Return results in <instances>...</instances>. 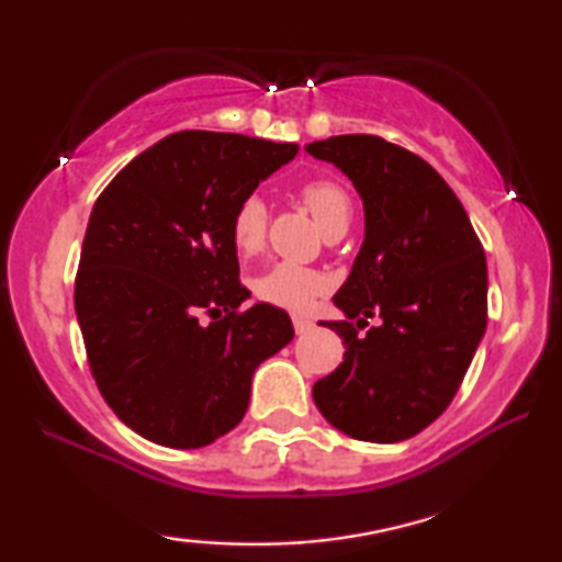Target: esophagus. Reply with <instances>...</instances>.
<instances>
[{"label": "esophagus", "instance_id": "1", "mask_svg": "<svg viewBox=\"0 0 562 562\" xmlns=\"http://www.w3.org/2000/svg\"><path fill=\"white\" fill-rule=\"evenodd\" d=\"M312 327H314V322H312L310 317H299V314H296V317H294V329H296V335H306V333H310Z\"/></svg>", "mask_w": 562, "mask_h": 562}]
</instances>
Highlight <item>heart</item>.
<instances>
[{"mask_svg":"<svg viewBox=\"0 0 562 562\" xmlns=\"http://www.w3.org/2000/svg\"><path fill=\"white\" fill-rule=\"evenodd\" d=\"M302 199L310 206L312 217L319 222V227L333 229L342 222L350 220V196L345 194L340 183L329 179H317L302 187ZM266 225H268V206L258 194L245 196L233 214V225H229V235H233V245L240 256H256L266 243ZM327 289V279L319 271L306 266L289 263H273L266 268L263 273L252 279V294L260 302H268L281 310L304 312L310 310L322 291Z\"/></svg>","mask_w":562,"mask_h":562,"instance_id":"obj_1","label":"heart"}]
</instances>
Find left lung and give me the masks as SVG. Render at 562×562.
<instances>
[{
    "label": "left lung",
    "instance_id": "left-lung-1",
    "mask_svg": "<svg viewBox=\"0 0 562 562\" xmlns=\"http://www.w3.org/2000/svg\"><path fill=\"white\" fill-rule=\"evenodd\" d=\"M348 176L366 214L329 322L345 360L314 383L329 425L366 442H402L448 409L486 333L488 271L471 220L427 160L375 135L304 145ZM375 316L380 325L357 329Z\"/></svg>",
    "mask_w": 562,
    "mask_h": 562
}]
</instances>
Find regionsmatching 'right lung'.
I'll list each match as a JSON object with an SVG mask.
<instances>
[{
    "label": "right lung",
    "instance_id": "1",
    "mask_svg": "<svg viewBox=\"0 0 562 562\" xmlns=\"http://www.w3.org/2000/svg\"><path fill=\"white\" fill-rule=\"evenodd\" d=\"M299 145L183 130L114 176L91 210L76 276L91 373L145 440L204 448L240 425L252 373L294 340L289 314L250 291L233 214ZM206 311L213 319L201 322Z\"/></svg>",
    "mask_w": 562,
    "mask_h": 562
}]
</instances>
